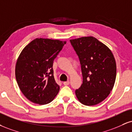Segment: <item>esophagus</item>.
Returning <instances> with one entry per match:
<instances>
[{"instance_id":"34e87169","label":"esophagus","mask_w":132,"mask_h":132,"mask_svg":"<svg viewBox=\"0 0 132 132\" xmlns=\"http://www.w3.org/2000/svg\"><path fill=\"white\" fill-rule=\"evenodd\" d=\"M63 84H64V85H68L69 84V80H68V81L66 82H63Z\"/></svg>"}]
</instances>
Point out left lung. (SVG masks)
Wrapping results in <instances>:
<instances>
[{
    "mask_svg": "<svg viewBox=\"0 0 132 132\" xmlns=\"http://www.w3.org/2000/svg\"><path fill=\"white\" fill-rule=\"evenodd\" d=\"M71 44L78 55L83 83L76 90L82 104L94 106L108 96L116 77V63L111 50L95 37L71 39Z\"/></svg>",
    "mask_w": 132,
    "mask_h": 132,
    "instance_id": "obj_1",
    "label": "left lung"
}]
</instances>
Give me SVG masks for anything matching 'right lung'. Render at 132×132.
<instances>
[{
  "instance_id": "right-lung-1",
  "label": "right lung",
  "mask_w": 132,
  "mask_h": 132,
  "mask_svg": "<svg viewBox=\"0 0 132 132\" xmlns=\"http://www.w3.org/2000/svg\"><path fill=\"white\" fill-rule=\"evenodd\" d=\"M66 41L37 38L19 55L15 77L21 91L29 101L40 105L53 100L60 90L53 76V63Z\"/></svg>"
}]
</instances>
